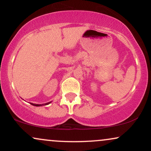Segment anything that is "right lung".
Masks as SVG:
<instances>
[{
	"label": "right lung",
	"mask_w": 151,
	"mask_h": 151,
	"mask_svg": "<svg viewBox=\"0 0 151 151\" xmlns=\"http://www.w3.org/2000/svg\"><path fill=\"white\" fill-rule=\"evenodd\" d=\"M50 103H51V101L47 102V103H45V104H32V103H30V104L33 105V106H42L49 104H50Z\"/></svg>",
	"instance_id": "obj_1"
}]
</instances>
